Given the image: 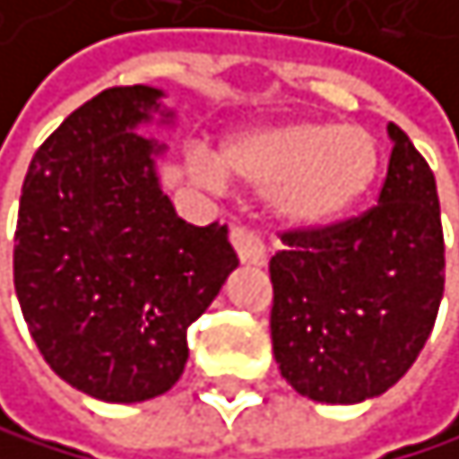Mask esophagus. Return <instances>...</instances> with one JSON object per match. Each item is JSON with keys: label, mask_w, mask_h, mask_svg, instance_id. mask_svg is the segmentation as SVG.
Listing matches in <instances>:
<instances>
[{"label": "esophagus", "mask_w": 459, "mask_h": 459, "mask_svg": "<svg viewBox=\"0 0 459 459\" xmlns=\"http://www.w3.org/2000/svg\"><path fill=\"white\" fill-rule=\"evenodd\" d=\"M231 246H234L242 265H263L265 263V246L254 231H246V228H231Z\"/></svg>", "instance_id": "1"}]
</instances>
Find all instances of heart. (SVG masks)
<instances>
[{"instance_id":"1","label":"heart","mask_w":459,"mask_h":459,"mask_svg":"<svg viewBox=\"0 0 459 459\" xmlns=\"http://www.w3.org/2000/svg\"><path fill=\"white\" fill-rule=\"evenodd\" d=\"M380 168L377 139L359 125L285 119L237 131L217 160L188 153V174L205 185L222 177L268 191V208L285 228L314 231L345 217L368 194Z\"/></svg>"}]
</instances>
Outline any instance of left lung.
I'll list each match as a JSON object with an SVG mask.
<instances>
[{
	"instance_id": "1",
	"label": "left lung",
	"mask_w": 459,
	"mask_h": 459,
	"mask_svg": "<svg viewBox=\"0 0 459 459\" xmlns=\"http://www.w3.org/2000/svg\"><path fill=\"white\" fill-rule=\"evenodd\" d=\"M377 208L323 231L285 234L271 256V342L297 394L328 405L380 397L411 368L437 320L446 248L434 174L388 122Z\"/></svg>"
}]
</instances>
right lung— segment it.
Returning a JSON list of instances; mask_svg holds the SVG:
<instances>
[{
	"label": "right lung",
	"mask_w": 459,
	"mask_h": 459,
	"mask_svg": "<svg viewBox=\"0 0 459 459\" xmlns=\"http://www.w3.org/2000/svg\"><path fill=\"white\" fill-rule=\"evenodd\" d=\"M151 85L108 88L33 153L19 199L13 285L45 363L102 403L165 394L188 363V328L239 265L228 228L188 225L162 194L174 128Z\"/></svg>",
	"instance_id": "right-lung-1"
}]
</instances>
